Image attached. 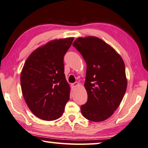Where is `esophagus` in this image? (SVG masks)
Returning a JSON list of instances; mask_svg holds the SVG:
<instances>
[{
  "label": "esophagus",
  "mask_w": 148,
  "mask_h": 148,
  "mask_svg": "<svg viewBox=\"0 0 148 148\" xmlns=\"http://www.w3.org/2000/svg\"><path fill=\"white\" fill-rule=\"evenodd\" d=\"M80 85H81V84H80L79 83H78V82H76V83H73L71 84V87H72V88H75V87L78 86H80Z\"/></svg>",
  "instance_id": "esophagus-1"
}]
</instances>
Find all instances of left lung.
Returning a JSON list of instances; mask_svg holds the SVG:
<instances>
[{
    "label": "left lung",
    "instance_id": "left-lung-1",
    "mask_svg": "<svg viewBox=\"0 0 148 148\" xmlns=\"http://www.w3.org/2000/svg\"><path fill=\"white\" fill-rule=\"evenodd\" d=\"M73 45L86 64L84 86L88 101L81 106V113L91 121H103L113 114L127 90L125 63L114 48L98 37H78Z\"/></svg>",
    "mask_w": 148,
    "mask_h": 148
}]
</instances>
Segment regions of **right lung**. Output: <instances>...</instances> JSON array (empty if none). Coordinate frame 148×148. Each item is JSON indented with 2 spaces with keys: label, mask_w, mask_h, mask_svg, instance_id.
Listing matches in <instances>:
<instances>
[{
  "label": "right lung",
  "mask_w": 148,
  "mask_h": 148,
  "mask_svg": "<svg viewBox=\"0 0 148 148\" xmlns=\"http://www.w3.org/2000/svg\"><path fill=\"white\" fill-rule=\"evenodd\" d=\"M73 39H54L40 46L29 56L21 70L23 98L31 112L42 120L60 118L69 100L64 57Z\"/></svg>",
  "instance_id": "add662e5"
}]
</instances>
